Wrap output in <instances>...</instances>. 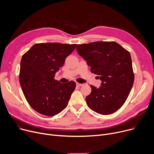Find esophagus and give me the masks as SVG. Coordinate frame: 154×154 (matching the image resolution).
Wrapping results in <instances>:
<instances>
[{
  "label": "esophagus",
  "mask_w": 154,
  "mask_h": 154,
  "mask_svg": "<svg viewBox=\"0 0 154 154\" xmlns=\"http://www.w3.org/2000/svg\"><path fill=\"white\" fill-rule=\"evenodd\" d=\"M83 85V84H81V83H76V86H82Z\"/></svg>",
  "instance_id": "34e87169"
}]
</instances>
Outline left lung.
<instances>
[{
    "mask_svg": "<svg viewBox=\"0 0 154 154\" xmlns=\"http://www.w3.org/2000/svg\"><path fill=\"white\" fill-rule=\"evenodd\" d=\"M76 50L91 66V73L99 75L102 81L99 88L91 85V94L86 97L88 107L102 115L119 109L134 84L130 53L115 42L78 45Z\"/></svg>",
    "mask_w": 154,
    "mask_h": 154,
    "instance_id": "8db88e82",
    "label": "left lung"
}]
</instances>
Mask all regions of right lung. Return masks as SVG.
Listing matches in <instances>:
<instances>
[{"instance_id": "right-lung-1", "label": "right lung", "mask_w": 154, "mask_h": 154, "mask_svg": "<svg viewBox=\"0 0 154 154\" xmlns=\"http://www.w3.org/2000/svg\"><path fill=\"white\" fill-rule=\"evenodd\" d=\"M76 47V44L36 43L22 56L20 83L26 100L38 113L53 116L66 107L76 83H61L54 78Z\"/></svg>"}]
</instances>
